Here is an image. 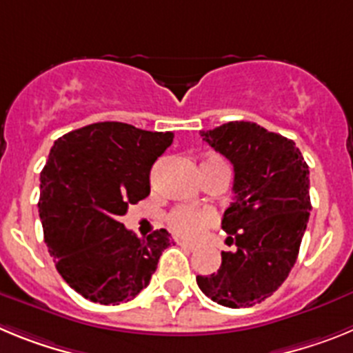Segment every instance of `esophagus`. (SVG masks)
Masks as SVG:
<instances>
[{"instance_id":"obj_1","label":"esophagus","mask_w":353,"mask_h":353,"mask_svg":"<svg viewBox=\"0 0 353 353\" xmlns=\"http://www.w3.org/2000/svg\"><path fill=\"white\" fill-rule=\"evenodd\" d=\"M176 244L182 245V248H185V249H191V251H192V249L198 248L194 242H189V240H183V239H176Z\"/></svg>"}]
</instances>
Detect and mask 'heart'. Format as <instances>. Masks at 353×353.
I'll return each mask as SVG.
<instances>
[{
	"label": "heart",
	"instance_id": "b5f03b06",
	"mask_svg": "<svg viewBox=\"0 0 353 353\" xmlns=\"http://www.w3.org/2000/svg\"><path fill=\"white\" fill-rule=\"evenodd\" d=\"M210 161H221V159H210ZM166 221L174 233L187 239H194L205 228L215 223V212L210 208L180 205L168 214Z\"/></svg>",
	"mask_w": 353,
	"mask_h": 353
}]
</instances>
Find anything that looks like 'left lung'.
Masks as SVG:
<instances>
[{"label":"left lung","instance_id":"left-lung-1","mask_svg":"<svg viewBox=\"0 0 353 353\" xmlns=\"http://www.w3.org/2000/svg\"><path fill=\"white\" fill-rule=\"evenodd\" d=\"M233 164L235 201L223 230L235 251L221 252L217 272L198 276L199 290L226 307H251L285 283L310 219V168L292 139L252 121L201 130Z\"/></svg>","mask_w":353,"mask_h":353}]
</instances>
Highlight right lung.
<instances>
[{
  "label": "right lung",
  "instance_id": "add662e5",
  "mask_svg": "<svg viewBox=\"0 0 353 353\" xmlns=\"http://www.w3.org/2000/svg\"><path fill=\"white\" fill-rule=\"evenodd\" d=\"M173 132L99 121L61 136L40 173L39 214L56 270L70 288L99 304L132 301L146 288L166 230L146 239L120 223L129 205L150 194V170Z\"/></svg>",
  "mask_w": 353,
  "mask_h": 353
}]
</instances>
